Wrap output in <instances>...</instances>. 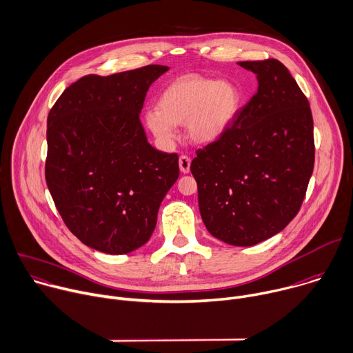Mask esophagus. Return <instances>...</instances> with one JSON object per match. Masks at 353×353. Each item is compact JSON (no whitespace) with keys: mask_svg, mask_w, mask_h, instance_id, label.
Masks as SVG:
<instances>
[{"mask_svg":"<svg viewBox=\"0 0 353 353\" xmlns=\"http://www.w3.org/2000/svg\"><path fill=\"white\" fill-rule=\"evenodd\" d=\"M179 170L183 174H188L190 171V159L188 156H181L179 157Z\"/></svg>","mask_w":353,"mask_h":353,"instance_id":"obj_1","label":"esophagus"}]
</instances>
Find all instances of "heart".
<instances>
[{
  "mask_svg": "<svg viewBox=\"0 0 353 353\" xmlns=\"http://www.w3.org/2000/svg\"><path fill=\"white\" fill-rule=\"evenodd\" d=\"M242 105L239 89L230 82L185 75L167 85L157 107L148 110L146 125L164 145L176 139V125L185 123L190 139L208 145L234 125Z\"/></svg>",
  "mask_w": 353,
  "mask_h": 353,
  "instance_id": "1",
  "label": "heart"
}]
</instances>
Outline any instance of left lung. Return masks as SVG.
I'll use <instances>...</instances> for the list:
<instances>
[{
  "instance_id": "obj_1",
  "label": "left lung",
  "mask_w": 353,
  "mask_h": 353,
  "mask_svg": "<svg viewBox=\"0 0 353 353\" xmlns=\"http://www.w3.org/2000/svg\"><path fill=\"white\" fill-rule=\"evenodd\" d=\"M257 93L230 130L196 152L201 220L214 238L253 246L283 231L298 214L314 167L309 101L284 63L242 61Z\"/></svg>"
}]
</instances>
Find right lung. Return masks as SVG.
<instances>
[{
	"label": "right lung",
	"mask_w": 353,
	"mask_h": 353,
	"mask_svg": "<svg viewBox=\"0 0 353 353\" xmlns=\"http://www.w3.org/2000/svg\"><path fill=\"white\" fill-rule=\"evenodd\" d=\"M168 69L83 77L50 110L47 186L65 225L92 249L125 254L143 246L179 176L178 154L156 150L139 118L150 85Z\"/></svg>",
	"instance_id": "right-lung-1"
}]
</instances>
